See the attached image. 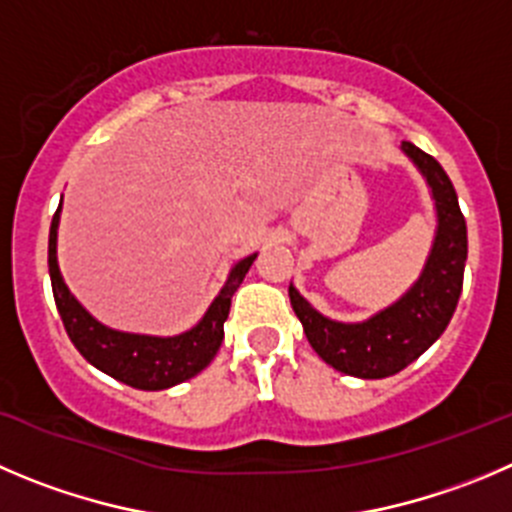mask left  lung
<instances>
[{
    "mask_svg": "<svg viewBox=\"0 0 512 512\" xmlns=\"http://www.w3.org/2000/svg\"><path fill=\"white\" fill-rule=\"evenodd\" d=\"M401 148L427 179L437 207V234L417 283L364 323L331 321L293 285L288 290L313 351L336 371L358 379H386L417 361L452 321L465 278L467 224L455 186L434 156L409 141Z\"/></svg>",
    "mask_w": 512,
    "mask_h": 512,
    "instance_id": "obj_1",
    "label": "left lung"
}]
</instances>
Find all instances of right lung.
Here are the masks:
<instances>
[{"instance_id":"obj_1","label":"right lung","mask_w":512,"mask_h":512,"mask_svg":"<svg viewBox=\"0 0 512 512\" xmlns=\"http://www.w3.org/2000/svg\"><path fill=\"white\" fill-rule=\"evenodd\" d=\"M62 204V202H60ZM57 224H60V207L50 224V245H47V265H50L52 295H55L57 313L62 326L68 331L83 358L103 374L143 391H159L181 381L197 376L199 371L212 364L224 338V321L229 315L234 290L240 288L247 270L257 255L245 257L229 270V278L202 321L191 331L179 336H138V333L113 331L103 326L73 298L57 267Z\"/></svg>"}]
</instances>
